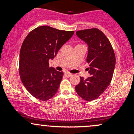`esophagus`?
I'll use <instances>...</instances> for the list:
<instances>
[{"label":"esophagus","instance_id":"1","mask_svg":"<svg viewBox=\"0 0 134 134\" xmlns=\"http://www.w3.org/2000/svg\"><path fill=\"white\" fill-rule=\"evenodd\" d=\"M64 75H65L66 77H70L72 76V74L69 73V72H65V73H64Z\"/></svg>","mask_w":134,"mask_h":134}]
</instances>
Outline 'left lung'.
<instances>
[{
	"instance_id": "1",
	"label": "left lung",
	"mask_w": 134,
	"mask_h": 134,
	"mask_svg": "<svg viewBox=\"0 0 134 134\" xmlns=\"http://www.w3.org/2000/svg\"><path fill=\"white\" fill-rule=\"evenodd\" d=\"M77 36L89 47L86 62L91 77L81 81L76 86L77 94L86 101L97 99L110 85L114 72L116 58L111 43L98 28L76 31Z\"/></svg>"
}]
</instances>
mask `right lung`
I'll return each mask as SVG.
<instances>
[{
  "mask_svg": "<svg viewBox=\"0 0 134 134\" xmlns=\"http://www.w3.org/2000/svg\"><path fill=\"white\" fill-rule=\"evenodd\" d=\"M74 33V31L41 26L30 31L24 39L20 50V77L26 89L36 99L47 101L57 92L64 72L49 67L48 61L53 59Z\"/></svg>",
  "mask_w": 134,
  "mask_h": 134,
  "instance_id": "1",
  "label": "right lung"
}]
</instances>
